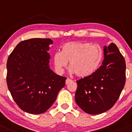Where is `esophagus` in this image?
Returning <instances> with one entry per match:
<instances>
[{"label": "esophagus", "instance_id": "obj_1", "mask_svg": "<svg viewBox=\"0 0 132 132\" xmlns=\"http://www.w3.org/2000/svg\"><path fill=\"white\" fill-rule=\"evenodd\" d=\"M71 82H72V80L69 79V78H67L66 80H65V84L67 85V84H68L69 83H70Z\"/></svg>", "mask_w": 132, "mask_h": 132}]
</instances>
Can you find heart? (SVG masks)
Returning <instances> with one entry per match:
<instances>
[{
    "instance_id": "b5f03b06",
    "label": "heart",
    "mask_w": 132,
    "mask_h": 132,
    "mask_svg": "<svg viewBox=\"0 0 132 132\" xmlns=\"http://www.w3.org/2000/svg\"><path fill=\"white\" fill-rule=\"evenodd\" d=\"M102 58V50L98 45L81 41H70L62 45L61 52L54 55L53 63L56 72L62 73L69 62L73 73L80 78H86L97 71Z\"/></svg>"
}]
</instances>
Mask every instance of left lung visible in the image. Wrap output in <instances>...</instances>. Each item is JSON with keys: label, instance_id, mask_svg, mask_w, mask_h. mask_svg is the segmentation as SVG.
<instances>
[{"label": "left lung", "instance_id": "8db88e82", "mask_svg": "<svg viewBox=\"0 0 132 132\" xmlns=\"http://www.w3.org/2000/svg\"><path fill=\"white\" fill-rule=\"evenodd\" d=\"M102 65L94 74L77 81L75 99L85 113L100 114L110 110L119 98L125 84L124 57L113 43L103 48Z\"/></svg>", "mask_w": 132, "mask_h": 132}]
</instances>
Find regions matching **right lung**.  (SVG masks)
<instances>
[{
  "mask_svg": "<svg viewBox=\"0 0 132 132\" xmlns=\"http://www.w3.org/2000/svg\"><path fill=\"white\" fill-rule=\"evenodd\" d=\"M50 38H30L19 43L7 62V84L20 109L31 114L44 113L52 105L66 77L49 67Z\"/></svg>",
  "mask_w": 132,
  "mask_h": 132,
  "instance_id": "1",
  "label": "right lung"
}]
</instances>
